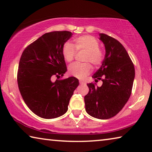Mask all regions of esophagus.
I'll return each mask as SVG.
<instances>
[{
	"label": "esophagus",
	"instance_id": "obj_1",
	"mask_svg": "<svg viewBox=\"0 0 152 152\" xmlns=\"http://www.w3.org/2000/svg\"><path fill=\"white\" fill-rule=\"evenodd\" d=\"M80 84H85V82H84V80H80Z\"/></svg>",
	"mask_w": 152,
	"mask_h": 152
}]
</instances>
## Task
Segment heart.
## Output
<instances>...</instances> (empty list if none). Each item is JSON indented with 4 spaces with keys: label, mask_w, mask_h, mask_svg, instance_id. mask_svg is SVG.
<instances>
[{
    "label": "heart",
    "mask_w": 152,
    "mask_h": 152,
    "mask_svg": "<svg viewBox=\"0 0 152 152\" xmlns=\"http://www.w3.org/2000/svg\"><path fill=\"white\" fill-rule=\"evenodd\" d=\"M76 49L78 51H85L86 54L85 61H90L94 66L101 64L104 59V53L99 48V42L91 35H82L76 38ZM72 43L66 42L62 48V56L68 62H70L74 58L76 50ZM91 66L89 63H74L68 67V72L71 76L78 78H83L91 71Z\"/></svg>",
    "instance_id": "1"
}]
</instances>
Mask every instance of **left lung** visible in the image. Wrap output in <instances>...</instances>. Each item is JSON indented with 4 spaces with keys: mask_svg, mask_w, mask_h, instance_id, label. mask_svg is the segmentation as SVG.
<instances>
[{
    "mask_svg": "<svg viewBox=\"0 0 152 152\" xmlns=\"http://www.w3.org/2000/svg\"><path fill=\"white\" fill-rule=\"evenodd\" d=\"M99 39L104 43L105 56L100 68L92 76L101 80V86L87 84L88 93L84 96L86 111L99 119L116 115L127 103L132 94L135 68L127 51L119 41L104 33Z\"/></svg>",
    "mask_w": 152,
    "mask_h": 152,
    "instance_id": "8db88e82",
    "label": "left lung"
}]
</instances>
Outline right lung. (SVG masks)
<instances>
[{
  "mask_svg": "<svg viewBox=\"0 0 152 152\" xmlns=\"http://www.w3.org/2000/svg\"><path fill=\"white\" fill-rule=\"evenodd\" d=\"M72 36L67 31L46 33L28 45L20 57L17 73L20 93L29 109L43 119L65 114L79 85L73 76L51 81L53 76H62L67 71L62 48Z\"/></svg>",
  "mask_w": 152,
  "mask_h": 152,
  "instance_id": "right-lung-1",
  "label": "right lung"
}]
</instances>
